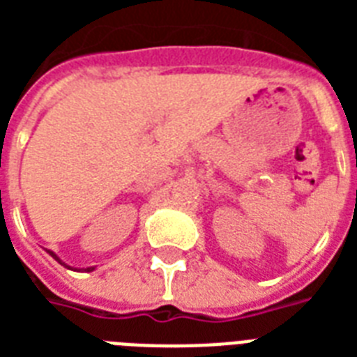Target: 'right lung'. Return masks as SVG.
Instances as JSON below:
<instances>
[{
	"mask_svg": "<svg viewBox=\"0 0 357 357\" xmlns=\"http://www.w3.org/2000/svg\"><path fill=\"white\" fill-rule=\"evenodd\" d=\"M47 252H50V250H47ZM50 255H52V257H53V259H55V261H59V263H61V265H64V263H63V261H61V259H59V257H57V255H55V254H53V252H50ZM64 266H66V265H64ZM68 268H70V266H68ZM85 271H86V272H89V271H92V266H91V268H85Z\"/></svg>",
	"mask_w": 357,
	"mask_h": 357,
	"instance_id": "add662e5",
	"label": "right lung"
}]
</instances>
